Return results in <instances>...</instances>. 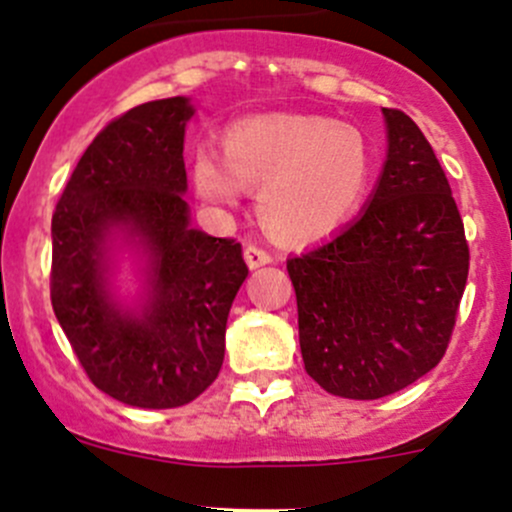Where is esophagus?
Segmentation results:
<instances>
[{
	"label": "esophagus",
	"mask_w": 512,
	"mask_h": 512,
	"mask_svg": "<svg viewBox=\"0 0 512 512\" xmlns=\"http://www.w3.org/2000/svg\"><path fill=\"white\" fill-rule=\"evenodd\" d=\"M245 262H247V267H250V270H257V267H262V265H270L272 255L267 250H262V247H257V245H247L245 247Z\"/></svg>",
	"instance_id": "1"
}]
</instances>
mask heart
<instances>
[{
	"instance_id": "b5f03b06",
	"label": "heart",
	"mask_w": 512,
	"mask_h": 512,
	"mask_svg": "<svg viewBox=\"0 0 512 512\" xmlns=\"http://www.w3.org/2000/svg\"><path fill=\"white\" fill-rule=\"evenodd\" d=\"M195 193L230 210L245 188H260V218L280 240L314 242L334 235L359 210L371 185V151L349 123L307 113H270L232 123L223 153L193 151Z\"/></svg>"
}]
</instances>
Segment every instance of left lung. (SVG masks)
I'll return each mask as SVG.
<instances>
[{
    "mask_svg": "<svg viewBox=\"0 0 512 512\" xmlns=\"http://www.w3.org/2000/svg\"><path fill=\"white\" fill-rule=\"evenodd\" d=\"M386 151L352 225L287 272L307 374L344 399H381L446 354L468 280V242L446 173L421 128L384 108Z\"/></svg>",
    "mask_w": 512,
    "mask_h": 512,
    "instance_id": "8db88e82",
    "label": "left lung"
}]
</instances>
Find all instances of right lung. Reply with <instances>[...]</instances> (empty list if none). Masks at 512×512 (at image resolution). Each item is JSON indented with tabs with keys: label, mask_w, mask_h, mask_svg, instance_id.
I'll return each mask as SVG.
<instances>
[{
	"label": "right lung",
	"mask_w": 512,
	"mask_h": 512,
	"mask_svg": "<svg viewBox=\"0 0 512 512\" xmlns=\"http://www.w3.org/2000/svg\"><path fill=\"white\" fill-rule=\"evenodd\" d=\"M190 98L148 101L108 123L71 173L51 218V307L103 394L175 409L220 374L225 324L247 277L240 242L190 227L183 141ZM121 239L144 260L126 308L110 285Z\"/></svg>",
	"instance_id": "1"
}]
</instances>
